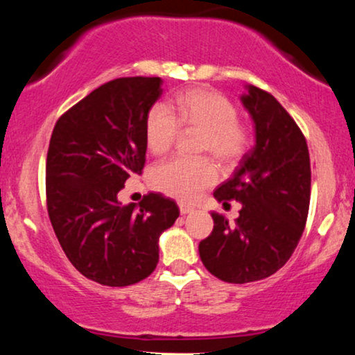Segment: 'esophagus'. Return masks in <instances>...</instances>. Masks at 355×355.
<instances>
[{"mask_svg":"<svg viewBox=\"0 0 355 355\" xmlns=\"http://www.w3.org/2000/svg\"><path fill=\"white\" fill-rule=\"evenodd\" d=\"M178 207H180L182 214H190V212L195 211V207L188 206V205H185V202H178Z\"/></svg>","mask_w":355,"mask_h":355,"instance_id":"34e87169","label":"esophagus"}]
</instances>
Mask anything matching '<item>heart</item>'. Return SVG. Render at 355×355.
<instances>
[{"mask_svg": "<svg viewBox=\"0 0 355 355\" xmlns=\"http://www.w3.org/2000/svg\"><path fill=\"white\" fill-rule=\"evenodd\" d=\"M237 108L220 92L190 89L178 94L170 107L157 103L146 120V143L150 153L164 154L180 131H201L198 150L222 164H234L247 154L252 143L248 125L237 118ZM153 185L180 201H195L217 182V170L209 159L172 157L155 165Z\"/></svg>", "mask_w": 355, "mask_h": 355, "instance_id": "obj_1", "label": "heart"}]
</instances>
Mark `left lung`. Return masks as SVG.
Listing matches in <instances>:
<instances>
[{
    "label": "left lung",
    "mask_w": 355,
    "mask_h": 355,
    "mask_svg": "<svg viewBox=\"0 0 355 355\" xmlns=\"http://www.w3.org/2000/svg\"><path fill=\"white\" fill-rule=\"evenodd\" d=\"M242 102L257 144L214 191L224 206L235 200L242 209L235 224L212 212L214 229L200 242L207 271L234 284L266 279L289 261L304 234L311 185L306 139L294 118L259 87L248 86Z\"/></svg>",
    "instance_id": "obj_1"
}]
</instances>
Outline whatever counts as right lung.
<instances>
[{
  "label": "right lung",
  "instance_id": "add662e5",
  "mask_svg": "<svg viewBox=\"0 0 355 355\" xmlns=\"http://www.w3.org/2000/svg\"><path fill=\"white\" fill-rule=\"evenodd\" d=\"M162 79L108 81L56 121L46 154V209L71 264L102 286L146 279L159 263V237L178 206L160 193L123 206L118 191L146 164V120Z\"/></svg>",
  "mask_w": 355,
  "mask_h": 355
}]
</instances>
